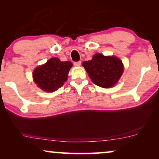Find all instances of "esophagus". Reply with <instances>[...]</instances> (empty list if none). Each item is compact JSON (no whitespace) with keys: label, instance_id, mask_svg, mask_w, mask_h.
Returning <instances> with one entry per match:
<instances>
[{"label":"esophagus","instance_id":"esophagus-1","mask_svg":"<svg viewBox=\"0 0 159 159\" xmlns=\"http://www.w3.org/2000/svg\"><path fill=\"white\" fill-rule=\"evenodd\" d=\"M74 65H75V66H80V65H81V61H77V62H75V63H74Z\"/></svg>","mask_w":159,"mask_h":159}]
</instances>
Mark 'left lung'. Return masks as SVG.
Masks as SVG:
<instances>
[{"label":"left lung","mask_w":159,"mask_h":159,"mask_svg":"<svg viewBox=\"0 0 159 159\" xmlns=\"http://www.w3.org/2000/svg\"><path fill=\"white\" fill-rule=\"evenodd\" d=\"M92 82L103 88L114 86L124 71L122 61L116 56L96 53L90 61L82 62Z\"/></svg>","instance_id":"obj_1"}]
</instances>
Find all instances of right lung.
Here are the masks:
<instances>
[{"instance_id":"obj_1","label":"right lung","mask_w":159,"mask_h":159,"mask_svg":"<svg viewBox=\"0 0 159 159\" xmlns=\"http://www.w3.org/2000/svg\"><path fill=\"white\" fill-rule=\"evenodd\" d=\"M71 66V61H61L58 58H50L45 64L34 69L32 74L34 82L41 90L54 92L66 81Z\"/></svg>"}]
</instances>
